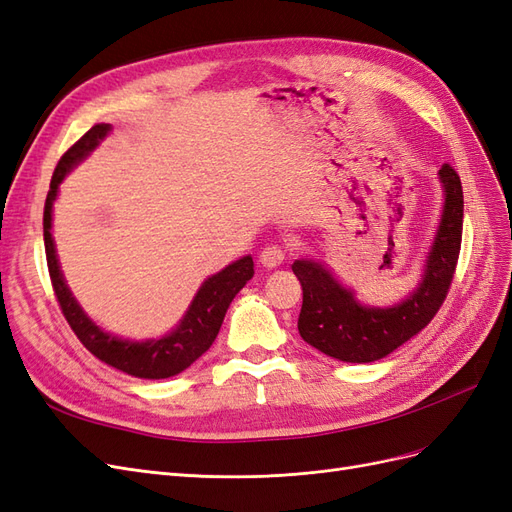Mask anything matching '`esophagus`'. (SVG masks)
<instances>
[{"label":"esophagus","instance_id":"obj_1","mask_svg":"<svg viewBox=\"0 0 512 512\" xmlns=\"http://www.w3.org/2000/svg\"><path fill=\"white\" fill-rule=\"evenodd\" d=\"M258 260L265 269H275L286 260V252H284V247H280V245H267V247H262Z\"/></svg>","mask_w":512,"mask_h":512}]
</instances>
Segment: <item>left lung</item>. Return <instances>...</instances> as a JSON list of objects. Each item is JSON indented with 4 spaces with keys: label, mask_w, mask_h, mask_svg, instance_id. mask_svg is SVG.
I'll use <instances>...</instances> for the list:
<instances>
[{
    "label": "left lung",
    "mask_w": 512,
    "mask_h": 512,
    "mask_svg": "<svg viewBox=\"0 0 512 512\" xmlns=\"http://www.w3.org/2000/svg\"><path fill=\"white\" fill-rule=\"evenodd\" d=\"M444 190L442 218L427 252L418 286L389 307L363 305L356 294L312 258L294 260L303 288L299 333L309 346L344 363H374L421 333L451 288L463 230L461 179L451 164L438 173Z\"/></svg>",
    "instance_id": "8db88e82"
}]
</instances>
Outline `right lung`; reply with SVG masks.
I'll use <instances>...</instances> for the list:
<instances>
[{"mask_svg": "<svg viewBox=\"0 0 512 512\" xmlns=\"http://www.w3.org/2000/svg\"><path fill=\"white\" fill-rule=\"evenodd\" d=\"M111 132V123H96L85 136H81L64 156H61L53 179L51 190L46 194L44 203V250H46V265H49L51 282L55 297L59 301L61 312H64L68 324L81 344L106 365H111L123 374L134 378L147 380H162L181 374L188 369L198 356H203L215 337L220 333V327L237 292L254 277V260L252 256H243L224 267L220 273H215L198 288L196 297L192 299L188 312L179 320L177 327L166 333L160 339H145V342H134V339H123L113 333H106L98 324L91 320L83 307L72 297V292L61 273L55 241L51 235L53 226V203L59 192V183L70 170L81 164L91 151H94L106 134Z\"/></svg>", "mask_w": 512, "mask_h": 512, "instance_id": "obj_1", "label": "right lung"}]
</instances>
